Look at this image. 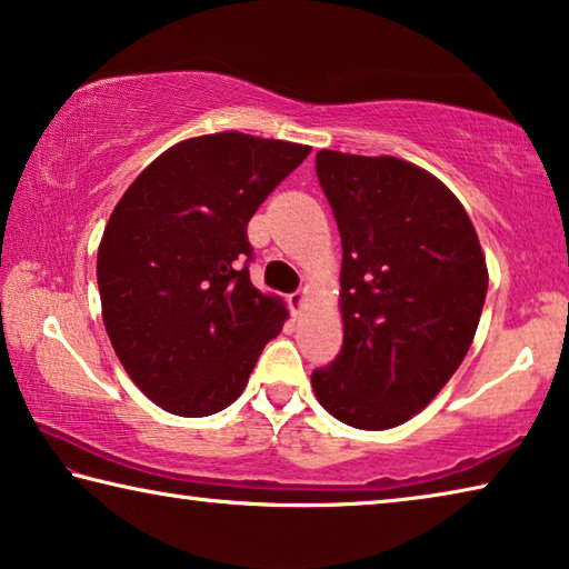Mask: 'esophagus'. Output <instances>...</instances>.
Returning <instances> with one entry per match:
<instances>
[{"label": "esophagus", "instance_id": "esophagus-1", "mask_svg": "<svg viewBox=\"0 0 569 569\" xmlns=\"http://www.w3.org/2000/svg\"><path fill=\"white\" fill-rule=\"evenodd\" d=\"M305 297H307V290H297V292H292V295H290V307H292V312H295V315L302 310Z\"/></svg>", "mask_w": 569, "mask_h": 569}]
</instances>
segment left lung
Here are the masks:
<instances>
[{
	"label": "left lung",
	"instance_id": "8db88e82",
	"mask_svg": "<svg viewBox=\"0 0 569 569\" xmlns=\"http://www.w3.org/2000/svg\"><path fill=\"white\" fill-rule=\"evenodd\" d=\"M342 241V348L312 370L325 411L362 431L431 403L471 348L489 272L469 213L418 166L320 151Z\"/></svg>",
	"mask_w": 569,
	"mask_h": 569
}]
</instances>
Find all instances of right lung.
Instances as JSON below:
<instances>
[{
  "mask_svg": "<svg viewBox=\"0 0 569 569\" xmlns=\"http://www.w3.org/2000/svg\"><path fill=\"white\" fill-rule=\"evenodd\" d=\"M310 146L247 133L176 143L128 186L98 249L102 322L130 380L163 411L234 403L287 320L251 284L247 223Z\"/></svg>",
  "mask_w": 569,
  "mask_h": 569,
  "instance_id": "obj_1",
  "label": "right lung"
}]
</instances>
